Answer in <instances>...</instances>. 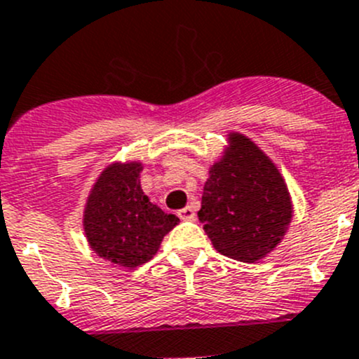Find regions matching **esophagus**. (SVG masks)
I'll return each mask as SVG.
<instances>
[{
	"label": "esophagus",
	"mask_w": 359,
	"mask_h": 359,
	"mask_svg": "<svg viewBox=\"0 0 359 359\" xmlns=\"http://www.w3.org/2000/svg\"><path fill=\"white\" fill-rule=\"evenodd\" d=\"M177 214H179V217L182 219V221H193L196 212H194V208L191 207V205H187V207H184L182 210H179Z\"/></svg>",
	"instance_id": "obj_1"
}]
</instances>
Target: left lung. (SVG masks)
<instances>
[{
	"instance_id": "left-lung-1",
	"label": "left lung",
	"mask_w": 359,
	"mask_h": 359,
	"mask_svg": "<svg viewBox=\"0 0 359 359\" xmlns=\"http://www.w3.org/2000/svg\"><path fill=\"white\" fill-rule=\"evenodd\" d=\"M229 147L210 166L198 217L215 250L254 263L280 243L291 217L290 191L254 142L229 133Z\"/></svg>"
}]
</instances>
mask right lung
<instances>
[{
	"instance_id": "1",
	"label": "right lung",
	"mask_w": 359,
	"mask_h": 359,
	"mask_svg": "<svg viewBox=\"0 0 359 359\" xmlns=\"http://www.w3.org/2000/svg\"><path fill=\"white\" fill-rule=\"evenodd\" d=\"M142 163H114L96 180L83 210V231L103 259L126 268L147 263L179 217L151 203L140 186Z\"/></svg>"
}]
</instances>
